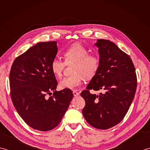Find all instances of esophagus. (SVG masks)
Returning <instances> with one entry per match:
<instances>
[{
  "label": "esophagus",
  "instance_id": "obj_1",
  "mask_svg": "<svg viewBox=\"0 0 150 150\" xmlns=\"http://www.w3.org/2000/svg\"><path fill=\"white\" fill-rule=\"evenodd\" d=\"M73 93L75 97H77V96H78V95H79V93H78V92L75 90L73 91Z\"/></svg>",
  "mask_w": 150,
  "mask_h": 150
}]
</instances>
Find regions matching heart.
<instances>
[{"instance_id":"obj_1","label":"heart","mask_w":150,"mask_h":150,"mask_svg":"<svg viewBox=\"0 0 150 150\" xmlns=\"http://www.w3.org/2000/svg\"><path fill=\"white\" fill-rule=\"evenodd\" d=\"M65 63H73L71 66V75L63 78L59 82L61 89H73L80 86L84 77L91 79L96 74L100 66V59L95 54H90L86 47L81 44H74L67 48L63 53ZM65 63L59 59L52 60L50 68L57 77L62 76Z\"/></svg>"}]
</instances>
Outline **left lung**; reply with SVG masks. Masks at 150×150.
Returning <instances> with one entry per match:
<instances>
[{
	"instance_id": "1",
	"label": "left lung",
	"mask_w": 150,
	"mask_h": 150,
	"mask_svg": "<svg viewBox=\"0 0 150 150\" xmlns=\"http://www.w3.org/2000/svg\"><path fill=\"white\" fill-rule=\"evenodd\" d=\"M100 66L86 90L81 92L86 105L82 114L94 128L107 129L122 121L134 98L137 80L129 56L110 40L98 39ZM102 89L98 96L89 90Z\"/></svg>"
}]
</instances>
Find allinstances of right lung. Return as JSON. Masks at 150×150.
Segmentation results:
<instances>
[{
	"label": "right lung",
	"instance_id": "add662e5",
	"mask_svg": "<svg viewBox=\"0 0 150 150\" xmlns=\"http://www.w3.org/2000/svg\"><path fill=\"white\" fill-rule=\"evenodd\" d=\"M58 52L57 42H39L15 59L9 73L12 103L28 126L47 132L59 125L73 97L71 90L57 91L50 68ZM52 96L47 97V94Z\"/></svg>",
	"mask_w": 150,
	"mask_h": 150
}]
</instances>
